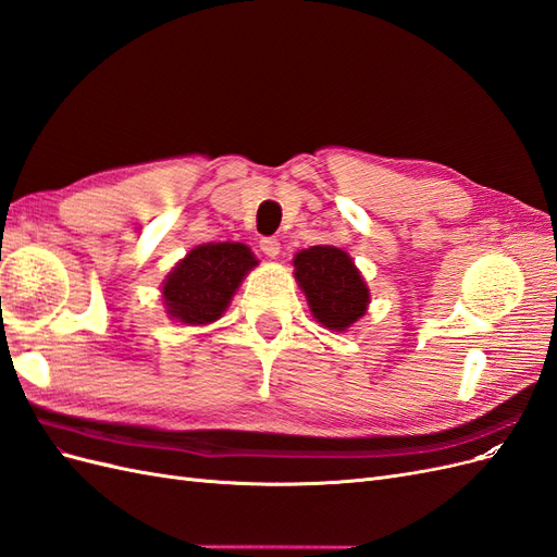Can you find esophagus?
Here are the masks:
<instances>
[{"label": "esophagus", "instance_id": "obj_1", "mask_svg": "<svg viewBox=\"0 0 557 557\" xmlns=\"http://www.w3.org/2000/svg\"><path fill=\"white\" fill-rule=\"evenodd\" d=\"M260 250L264 252V256H269V258H276L278 252H281V242L274 239V237H264L260 242Z\"/></svg>", "mask_w": 557, "mask_h": 557}]
</instances>
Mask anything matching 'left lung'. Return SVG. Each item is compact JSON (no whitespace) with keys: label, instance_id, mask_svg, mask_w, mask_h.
Returning <instances> with one entry per match:
<instances>
[{"label":"left lung","instance_id":"obj_1","mask_svg":"<svg viewBox=\"0 0 557 557\" xmlns=\"http://www.w3.org/2000/svg\"><path fill=\"white\" fill-rule=\"evenodd\" d=\"M295 278L311 313L327 330H348L369 305V290L348 252L334 246H311L295 256Z\"/></svg>","mask_w":557,"mask_h":557}]
</instances>
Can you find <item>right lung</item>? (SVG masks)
Instances as JSON below:
<instances>
[{
    "label": "right lung",
    "mask_w": 557,
    "mask_h": 557,
    "mask_svg": "<svg viewBox=\"0 0 557 557\" xmlns=\"http://www.w3.org/2000/svg\"><path fill=\"white\" fill-rule=\"evenodd\" d=\"M258 260L244 244L193 248L162 285L166 313L185 325H207L223 315L242 278Z\"/></svg>",
    "instance_id": "add662e5"
}]
</instances>
